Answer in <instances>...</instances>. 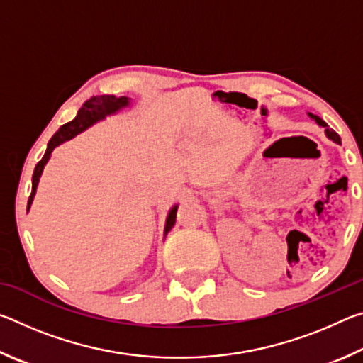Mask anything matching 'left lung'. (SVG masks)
Returning <instances> with one entry per match:
<instances>
[{"label":"left lung","mask_w":363,"mask_h":363,"mask_svg":"<svg viewBox=\"0 0 363 363\" xmlns=\"http://www.w3.org/2000/svg\"><path fill=\"white\" fill-rule=\"evenodd\" d=\"M309 116H311V118L312 120H315V123H317V125L318 126H322V128H325V134H327V136L331 139V140H335V143L336 144H341V138L340 136H337V134L333 131V130H330V128H328V125H327V123H325L322 118H320V116H317V115H312V113H309Z\"/></svg>","instance_id":"left-lung-1"}]
</instances>
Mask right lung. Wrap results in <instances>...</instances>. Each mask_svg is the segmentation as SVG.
Returning a JSON list of instances; mask_svg holds the SVG:
<instances>
[{"label":"right lung","mask_w":363,"mask_h":363,"mask_svg":"<svg viewBox=\"0 0 363 363\" xmlns=\"http://www.w3.org/2000/svg\"><path fill=\"white\" fill-rule=\"evenodd\" d=\"M130 101H128V97H115V96H99V97H91L89 101H86L83 104V107L78 110V115L73 118L70 123H67V125L60 126L59 131L54 134L51 138V140L48 143V149L45 157H43L38 164L35 167L33 171V177H32V194H30V199H28V208L32 205L33 201V196L36 192V186H38L40 182V177L43 173V168H45V164L48 163L49 157H51L52 150L56 149L57 145H60L65 140H69L72 138H75L78 133L84 131L86 128H89L91 125H94L96 121L102 120L106 115L110 113H115L118 112L120 108L126 107ZM176 211H177V205H174L171 208V211L168 214V219H167V225H164V235L171 230V227L174 225L176 223Z\"/></svg>","instance_id":"right-lung-1"}]
</instances>
